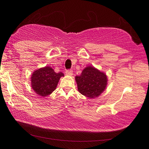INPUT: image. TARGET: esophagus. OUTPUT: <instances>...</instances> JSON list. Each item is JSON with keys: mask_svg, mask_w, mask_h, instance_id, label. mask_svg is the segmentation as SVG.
<instances>
[{"mask_svg": "<svg viewBox=\"0 0 149 149\" xmlns=\"http://www.w3.org/2000/svg\"><path fill=\"white\" fill-rule=\"evenodd\" d=\"M66 74L68 76H72V70H66Z\"/></svg>", "mask_w": 149, "mask_h": 149, "instance_id": "esophagus-1", "label": "esophagus"}]
</instances>
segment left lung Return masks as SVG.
I'll use <instances>...</instances> for the list:
<instances>
[{
	"instance_id": "obj_1",
	"label": "left lung",
	"mask_w": 149,
	"mask_h": 149,
	"mask_svg": "<svg viewBox=\"0 0 149 149\" xmlns=\"http://www.w3.org/2000/svg\"><path fill=\"white\" fill-rule=\"evenodd\" d=\"M78 90L81 94L89 98H94L101 94L107 85V77L104 72L93 66H87L81 74L76 76Z\"/></svg>"
}]
</instances>
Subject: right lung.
<instances>
[{
	"instance_id": "1",
	"label": "right lung",
	"mask_w": 149,
	"mask_h": 149,
	"mask_svg": "<svg viewBox=\"0 0 149 149\" xmlns=\"http://www.w3.org/2000/svg\"><path fill=\"white\" fill-rule=\"evenodd\" d=\"M62 72L57 73L49 66L34 71L31 77L32 87L40 96H47L56 89Z\"/></svg>"
}]
</instances>
